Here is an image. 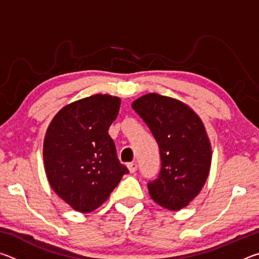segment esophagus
I'll list each match as a JSON object with an SVG mask.
<instances>
[{
  "label": "esophagus",
  "mask_w": 259,
  "mask_h": 259,
  "mask_svg": "<svg viewBox=\"0 0 259 259\" xmlns=\"http://www.w3.org/2000/svg\"><path fill=\"white\" fill-rule=\"evenodd\" d=\"M126 166H128L129 171H130L131 174L136 172V170H137V163H136V162H130V163L126 164Z\"/></svg>",
  "instance_id": "34e87169"
}]
</instances>
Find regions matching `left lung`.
Listing matches in <instances>:
<instances>
[{"label": "left lung", "mask_w": 259, "mask_h": 259, "mask_svg": "<svg viewBox=\"0 0 259 259\" xmlns=\"http://www.w3.org/2000/svg\"><path fill=\"white\" fill-rule=\"evenodd\" d=\"M131 106L160 148V174L147 184L151 198L165 209L181 210L202 190L211 164L202 121L187 105L157 94L143 96Z\"/></svg>", "instance_id": "obj_1"}]
</instances>
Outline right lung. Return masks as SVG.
I'll return each mask as SVG.
<instances>
[{"label": "right lung", "instance_id": "obj_1", "mask_svg": "<svg viewBox=\"0 0 259 259\" xmlns=\"http://www.w3.org/2000/svg\"><path fill=\"white\" fill-rule=\"evenodd\" d=\"M120 104L114 96H90L61 108L48 126L43 143L48 181L76 211L100 207L129 172L108 135Z\"/></svg>", "mask_w": 259, "mask_h": 259}]
</instances>
